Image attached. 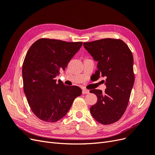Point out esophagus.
<instances>
[{
  "label": "esophagus",
  "instance_id": "esophagus-1",
  "mask_svg": "<svg viewBox=\"0 0 155 155\" xmlns=\"http://www.w3.org/2000/svg\"><path fill=\"white\" fill-rule=\"evenodd\" d=\"M83 94H89V91L87 90V89H83L82 91Z\"/></svg>",
  "mask_w": 155,
  "mask_h": 155
}]
</instances>
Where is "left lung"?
<instances>
[{
	"label": "left lung",
	"mask_w": 155,
	"mask_h": 155,
	"mask_svg": "<svg viewBox=\"0 0 155 155\" xmlns=\"http://www.w3.org/2000/svg\"><path fill=\"white\" fill-rule=\"evenodd\" d=\"M85 48L97 61L94 75L97 79L106 78L105 92L94 89L90 92L97 96V103L90 108L97 122L109 125L118 121L128 105L134 85L133 56L123 41L103 39L84 43Z\"/></svg>",
	"instance_id": "1"
}]
</instances>
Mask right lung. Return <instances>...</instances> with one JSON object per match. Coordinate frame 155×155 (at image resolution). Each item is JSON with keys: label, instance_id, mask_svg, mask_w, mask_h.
<instances>
[{"label": "right lung", "instance_id": "add662e5", "mask_svg": "<svg viewBox=\"0 0 155 155\" xmlns=\"http://www.w3.org/2000/svg\"><path fill=\"white\" fill-rule=\"evenodd\" d=\"M82 42L40 39L33 44L22 64L24 92L34 114L46 122H55L67 114L75 98L81 94L77 86L64 85L55 78L81 47Z\"/></svg>", "mask_w": 155, "mask_h": 155}]
</instances>
